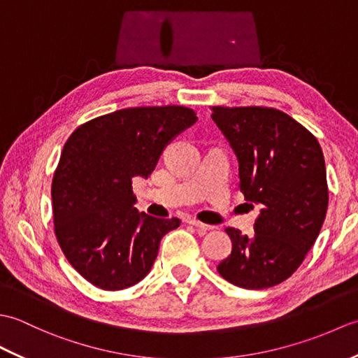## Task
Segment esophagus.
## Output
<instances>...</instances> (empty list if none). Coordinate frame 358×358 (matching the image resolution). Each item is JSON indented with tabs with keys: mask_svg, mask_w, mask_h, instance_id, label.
Listing matches in <instances>:
<instances>
[{
	"mask_svg": "<svg viewBox=\"0 0 358 358\" xmlns=\"http://www.w3.org/2000/svg\"><path fill=\"white\" fill-rule=\"evenodd\" d=\"M189 224H192V226H195V227H199L200 231H212V229H215V226H210V224H204V223H201V222H199V220H195V218H192V220H189Z\"/></svg>",
	"mask_w": 358,
	"mask_h": 358,
	"instance_id": "obj_1",
	"label": "esophagus"
}]
</instances>
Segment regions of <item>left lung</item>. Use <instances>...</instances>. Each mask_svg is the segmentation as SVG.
<instances>
[{"instance_id": "1", "label": "left lung", "mask_w": 358, "mask_h": 358, "mask_svg": "<svg viewBox=\"0 0 358 358\" xmlns=\"http://www.w3.org/2000/svg\"><path fill=\"white\" fill-rule=\"evenodd\" d=\"M210 117L237 155L240 191L262 206L252 237L227 227L232 252L217 269L238 287L275 286L299 269L323 226L329 195L322 148L272 108L215 106Z\"/></svg>"}]
</instances>
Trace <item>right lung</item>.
Returning a JSON list of instances; mask_svg holds the SVG:
<instances>
[{"instance_id":"add662e5","label":"right lung","mask_w":358,"mask_h":358,"mask_svg":"<svg viewBox=\"0 0 358 358\" xmlns=\"http://www.w3.org/2000/svg\"><path fill=\"white\" fill-rule=\"evenodd\" d=\"M196 120L183 106L129 108L87 121L66 141L52 180L53 224L67 262L94 286L138 283L159 241L180 226L134 208L132 178H148L167 144Z\"/></svg>"}]
</instances>
